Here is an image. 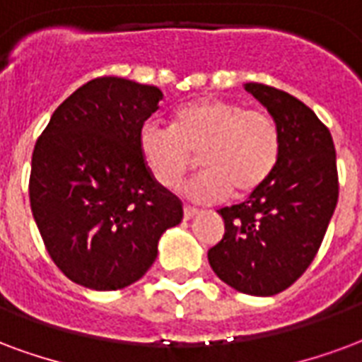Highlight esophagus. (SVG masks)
Returning <instances> with one entry per match:
<instances>
[{
	"mask_svg": "<svg viewBox=\"0 0 362 362\" xmlns=\"http://www.w3.org/2000/svg\"><path fill=\"white\" fill-rule=\"evenodd\" d=\"M197 213H199V211H197V209H195V207H189V205H186V207H184V218H186V221H189V218H194V216L197 215Z\"/></svg>",
	"mask_w": 362,
	"mask_h": 362,
	"instance_id": "1",
	"label": "esophagus"
}]
</instances>
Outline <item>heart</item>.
Returning <instances> with one entry per match:
<instances>
[{
	"label": "heart",
	"mask_w": 362,
	"mask_h": 362,
	"mask_svg": "<svg viewBox=\"0 0 362 362\" xmlns=\"http://www.w3.org/2000/svg\"><path fill=\"white\" fill-rule=\"evenodd\" d=\"M141 157L163 188H174L199 153L203 170L186 194L202 203L222 202L232 188L249 194L270 176L280 155L276 120L259 109L224 99H199L176 111L174 124L146 122L138 136Z\"/></svg>",
	"instance_id": "heart-1"
}]
</instances>
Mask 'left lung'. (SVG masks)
I'll return each mask as SVG.
<instances>
[{
	"label": "left lung",
	"mask_w": 362,
	"mask_h": 362,
	"mask_svg": "<svg viewBox=\"0 0 362 362\" xmlns=\"http://www.w3.org/2000/svg\"><path fill=\"white\" fill-rule=\"evenodd\" d=\"M245 90L276 120L280 155L245 202L218 211L224 235L207 257L230 288L269 297L290 288L322 243L339 194L336 147L303 101L257 82Z\"/></svg>",
	"instance_id": "1"
}]
</instances>
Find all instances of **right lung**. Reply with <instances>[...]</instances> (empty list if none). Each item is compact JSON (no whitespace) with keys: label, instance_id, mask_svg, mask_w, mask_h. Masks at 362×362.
Segmentation results:
<instances>
[{"label":"right lung","instance_id":"1","mask_svg":"<svg viewBox=\"0 0 362 362\" xmlns=\"http://www.w3.org/2000/svg\"><path fill=\"white\" fill-rule=\"evenodd\" d=\"M160 99L157 86L93 78L55 109L34 146L32 215L53 263L84 288L113 291L140 280L163 232L184 216L138 144Z\"/></svg>","mask_w":362,"mask_h":362}]
</instances>
